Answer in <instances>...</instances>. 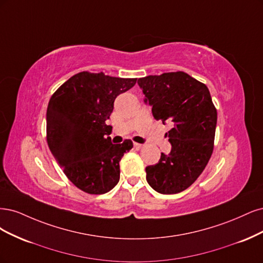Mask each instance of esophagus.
I'll use <instances>...</instances> for the list:
<instances>
[{"mask_svg":"<svg viewBox=\"0 0 263 263\" xmlns=\"http://www.w3.org/2000/svg\"><path fill=\"white\" fill-rule=\"evenodd\" d=\"M133 146H134V148H135V149H141V148L143 147L142 144H139V143H134V144H133Z\"/></svg>","mask_w":263,"mask_h":263,"instance_id":"1","label":"esophagus"}]
</instances>
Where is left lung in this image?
Returning a JSON list of instances; mask_svg holds the SVG:
<instances>
[{
  "mask_svg": "<svg viewBox=\"0 0 263 263\" xmlns=\"http://www.w3.org/2000/svg\"><path fill=\"white\" fill-rule=\"evenodd\" d=\"M138 84L155 119L173 125L166 133L171 153L145 168L146 180L162 194L179 193L198 179L213 152L217 112L209 88L184 72L145 76Z\"/></svg>",
  "mask_w": 263,
  "mask_h": 263,
  "instance_id": "1",
  "label": "left lung"
}]
</instances>
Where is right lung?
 Instances as JSON below:
<instances>
[{"label": "right lung", "mask_w": 263, "mask_h": 263, "mask_svg": "<svg viewBox=\"0 0 263 263\" xmlns=\"http://www.w3.org/2000/svg\"><path fill=\"white\" fill-rule=\"evenodd\" d=\"M137 79L81 72L57 89L47 109V142L63 173L79 189L104 194L120 179V160L133 147L131 140L112 144L106 124L117 96Z\"/></svg>", "instance_id": "add662e5"}]
</instances>
